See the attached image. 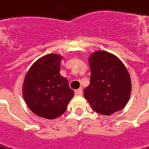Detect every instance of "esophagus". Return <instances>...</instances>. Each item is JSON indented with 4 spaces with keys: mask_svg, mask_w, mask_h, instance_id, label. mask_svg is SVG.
I'll use <instances>...</instances> for the list:
<instances>
[{
    "mask_svg": "<svg viewBox=\"0 0 149 149\" xmlns=\"http://www.w3.org/2000/svg\"><path fill=\"white\" fill-rule=\"evenodd\" d=\"M74 94H75V95H77V96H80V95H81V94H83V89L80 88V89H77V90H75V91H74Z\"/></svg>",
    "mask_w": 149,
    "mask_h": 149,
    "instance_id": "1",
    "label": "esophagus"
}]
</instances>
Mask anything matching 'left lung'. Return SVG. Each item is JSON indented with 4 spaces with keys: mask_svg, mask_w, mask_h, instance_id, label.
Wrapping results in <instances>:
<instances>
[{
    "mask_svg": "<svg viewBox=\"0 0 149 149\" xmlns=\"http://www.w3.org/2000/svg\"><path fill=\"white\" fill-rule=\"evenodd\" d=\"M90 84L84 97L97 113L110 116L127 104L132 89L130 74L116 56L96 51L89 58Z\"/></svg>",
    "mask_w": 149,
    "mask_h": 149,
    "instance_id": "left-lung-1",
    "label": "left lung"
}]
</instances>
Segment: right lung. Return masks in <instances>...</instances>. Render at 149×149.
<instances>
[{
	"label": "right lung",
	"mask_w": 149,
	"mask_h": 149,
	"mask_svg": "<svg viewBox=\"0 0 149 149\" xmlns=\"http://www.w3.org/2000/svg\"><path fill=\"white\" fill-rule=\"evenodd\" d=\"M61 58L56 54L41 58L25 77L23 96L28 107L35 115L46 119L61 116L74 94L68 80L59 73Z\"/></svg>",
	"instance_id": "add662e5"
}]
</instances>
